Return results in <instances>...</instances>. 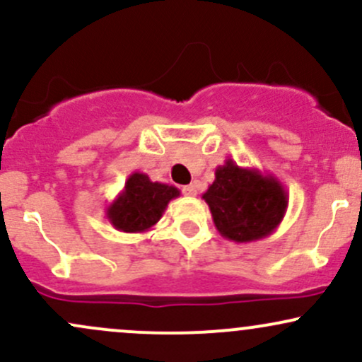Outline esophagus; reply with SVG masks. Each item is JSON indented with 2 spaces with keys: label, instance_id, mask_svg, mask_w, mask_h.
I'll return each mask as SVG.
<instances>
[{
  "label": "esophagus",
  "instance_id": "34e87169",
  "mask_svg": "<svg viewBox=\"0 0 362 362\" xmlns=\"http://www.w3.org/2000/svg\"><path fill=\"white\" fill-rule=\"evenodd\" d=\"M182 190H184L185 196H189V197H196L197 196V189H196V185H194V184L185 185V187Z\"/></svg>",
  "mask_w": 362,
  "mask_h": 362
}]
</instances>
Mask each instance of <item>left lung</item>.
I'll use <instances>...</instances> for the list:
<instances>
[{
    "mask_svg": "<svg viewBox=\"0 0 362 362\" xmlns=\"http://www.w3.org/2000/svg\"><path fill=\"white\" fill-rule=\"evenodd\" d=\"M214 226L225 239L247 244L272 235L284 220L288 194L272 173L226 160L202 194Z\"/></svg>",
    "mask_w": 362,
    "mask_h": 362,
    "instance_id": "1",
    "label": "left lung"
}]
</instances>
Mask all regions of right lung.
<instances>
[{
  "mask_svg": "<svg viewBox=\"0 0 362 362\" xmlns=\"http://www.w3.org/2000/svg\"><path fill=\"white\" fill-rule=\"evenodd\" d=\"M180 196L173 185L153 182L146 173L129 175L125 187L106 206L105 213L111 225L125 233H142L161 220L168 202Z\"/></svg>",
  "mask_w": 362,
  "mask_h": 362,
  "instance_id": "1",
  "label": "right lung"
}]
</instances>
